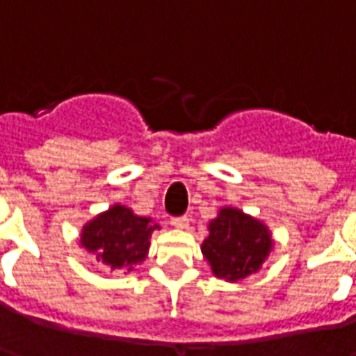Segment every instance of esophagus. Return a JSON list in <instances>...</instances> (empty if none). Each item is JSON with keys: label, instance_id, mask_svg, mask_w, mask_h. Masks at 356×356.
<instances>
[{"label": "esophagus", "instance_id": "esophagus-1", "mask_svg": "<svg viewBox=\"0 0 356 356\" xmlns=\"http://www.w3.org/2000/svg\"><path fill=\"white\" fill-rule=\"evenodd\" d=\"M171 225H173L175 229H186V227H188V217L186 216L173 217V219H171Z\"/></svg>", "mask_w": 356, "mask_h": 356}]
</instances>
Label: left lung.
<instances>
[{"label": "left lung", "instance_id": "1", "mask_svg": "<svg viewBox=\"0 0 356 356\" xmlns=\"http://www.w3.org/2000/svg\"><path fill=\"white\" fill-rule=\"evenodd\" d=\"M202 254L217 278L238 282L255 275L273 250L268 227L236 208H221L208 225Z\"/></svg>", "mask_w": 356, "mask_h": 356}]
</instances>
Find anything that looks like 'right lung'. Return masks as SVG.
Segmentation results:
<instances>
[{"instance_id":"1","label":"right lung","mask_w":356,"mask_h":356,"mask_svg":"<svg viewBox=\"0 0 356 356\" xmlns=\"http://www.w3.org/2000/svg\"><path fill=\"white\" fill-rule=\"evenodd\" d=\"M156 229L160 227L150 217L135 216L129 208L114 204L83 225L80 244L110 270H133L145 261Z\"/></svg>"}]
</instances>
